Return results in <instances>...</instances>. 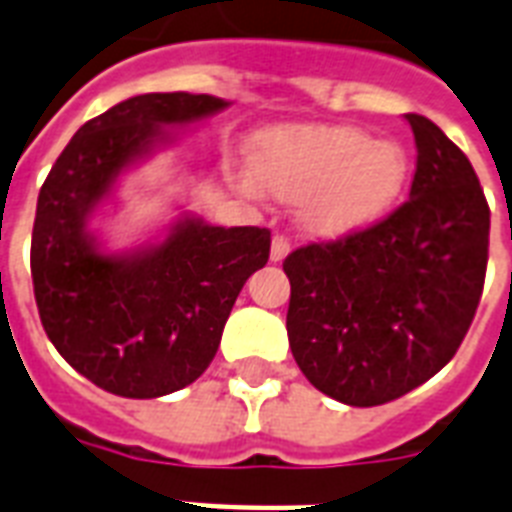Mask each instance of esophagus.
<instances>
[{"instance_id":"1","label":"esophagus","mask_w":512,"mask_h":512,"mask_svg":"<svg viewBox=\"0 0 512 512\" xmlns=\"http://www.w3.org/2000/svg\"><path fill=\"white\" fill-rule=\"evenodd\" d=\"M289 247H292V244H289L287 236H273V241H271V260H273V263H281V260L289 255Z\"/></svg>"}]
</instances>
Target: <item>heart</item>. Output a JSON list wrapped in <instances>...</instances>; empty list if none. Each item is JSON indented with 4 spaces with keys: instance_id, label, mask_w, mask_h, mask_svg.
Wrapping results in <instances>:
<instances>
[{
    "instance_id": "1",
    "label": "heart",
    "mask_w": 512,
    "mask_h": 512,
    "mask_svg": "<svg viewBox=\"0 0 512 512\" xmlns=\"http://www.w3.org/2000/svg\"><path fill=\"white\" fill-rule=\"evenodd\" d=\"M409 183L398 143L345 124L276 127L257 138L249 191L297 201L300 223L319 236L364 231L388 217Z\"/></svg>"
}]
</instances>
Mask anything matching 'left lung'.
I'll return each instance as SVG.
<instances>
[{"label":"left lung","mask_w":512,"mask_h":512,"mask_svg":"<svg viewBox=\"0 0 512 512\" xmlns=\"http://www.w3.org/2000/svg\"><path fill=\"white\" fill-rule=\"evenodd\" d=\"M409 199L380 223L295 249L287 335L313 388L380 406L441 372L484 292L489 204L468 156L420 114Z\"/></svg>","instance_id":"left-lung-1"}]
</instances>
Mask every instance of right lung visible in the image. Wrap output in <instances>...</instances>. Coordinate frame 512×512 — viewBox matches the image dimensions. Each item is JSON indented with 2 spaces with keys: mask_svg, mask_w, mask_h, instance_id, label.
Masks as SVG:
<instances>
[{
  "mask_svg": "<svg viewBox=\"0 0 512 512\" xmlns=\"http://www.w3.org/2000/svg\"><path fill=\"white\" fill-rule=\"evenodd\" d=\"M228 106L212 95L148 92L79 127L36 201L31 279L42 327L98 388L159 398L199 380L241 287L268 263L271 231L183 217L156 247L106 255L87 220L130 164L172 143L164 127Z\"/></svg>",
  "mask_w": 512,
  "mask_h": 512,
  "instance_id": "obj_1",
  "label": "right lung"
}]
</instances>
